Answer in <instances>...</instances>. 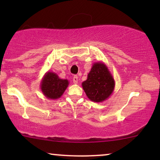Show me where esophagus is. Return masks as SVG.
<instances>
[{
    "instance_id": "34e87169",
    "label": "esophagus",
    "mask_w": 160,
    "mask_h": 160,
    "mask_svg": "<svg viewBox=\"0 0 160 160\" xmlns=\"http://www.w3.org/2000/svg\"><path fill=\"white\" fill-rule=\"evenodd\" d=\"M73 82L74 84H76L78 83V76H74L73 78Z\"/></svg>"
}]
</instances>
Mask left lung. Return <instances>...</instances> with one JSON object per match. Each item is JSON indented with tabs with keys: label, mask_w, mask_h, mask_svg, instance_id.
Masks as SVG:
<instances>
[{
	"label": "left lung",
	"mask_w": 160,
	"mask_h": 160,
	"mask_svg": "<svg viewBox=\"0 0 160 160\" xmlns=\"http://www.w3.org/2000/svg\"><path fill=\"white\" fill-rule=\"evenodd\" d=\"M82 85L89 100L101 102L113 93L115 81L105 63L97 62L92 65L87 80L83 82Z\"/></svg>",
	"instance_id": "8db88e82"
}]
</instances>
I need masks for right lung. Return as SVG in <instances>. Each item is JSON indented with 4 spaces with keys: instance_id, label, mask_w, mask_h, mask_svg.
<instances>
[{
    "instance_id": "obj_1",
    "label": "right lung",
    "mask_w": 160,
    "mask_h": 160,
    "mask_svg": "<svg viewBox=\"0 0 160 160\" xmlns=\"http://www.w3.org/2000/svg\"><path fill=\"white\" fill-rule=\"evenodd\" d=\"M68 84V79H62L54 72L48 71L41 82V89L48 99L56 100L63 95Z\"/></svg>"
}]
</instances>
